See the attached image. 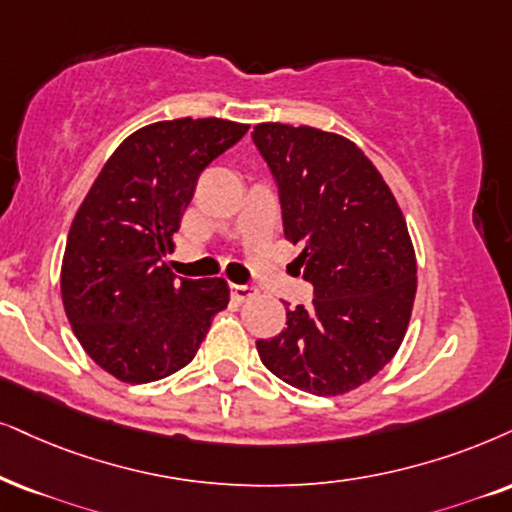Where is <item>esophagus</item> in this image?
<instances>
[{
  "mask_svg": "<svg viewBox=\"0 0 512 512\" xmlns=\"http://www.w3.org/2000/svg\"><path fill=\"white\" fill-rule=\"evenodd\" d=\"M255 295H257L255 286H238V283H231V297H234V302H245Z\"/></svg>",
  "mask_w": 512,
  "mask_h": 512,
  "instance_id": "1",
  "label": "esophagus"
}]
</instances>
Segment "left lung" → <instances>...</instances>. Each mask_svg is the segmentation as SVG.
Instances as JSON below:
<instances>
[{
	"label": "left lung",
	"mask_w": 512,
	"mask_h": 512,
	"mask_svg": "<svg viewBox=\"0 0 512 512\" xmlns=\"http://www.w3.org/2000/svg\"><path fill=\"white\" fill-rule=\"evenodd\" d=\"M252 141L278 186L283 234L314 286L309 307L286 314L262 364L297 390L335 397L390 361L416 297V252L390 186L364 151L316 127L262 122Z\"/></svg>",
	"instance_id": "left-lung-1"
}]
</instances>
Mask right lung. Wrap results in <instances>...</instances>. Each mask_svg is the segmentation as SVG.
Wrapping results in <instances>:
<instances>
[{
    "mask_svg": "<svg viewBox=\"0 0 512 512\" xmlns=\"http://www.w3.org/2000/svg\"><path fill=\"white\" fill-rule=\"evenodd\" d=\"M248 125L179 118L137 129L115 148L70 226L61 267L66 316L84 352L122 383H153L196 357L224 278H179L172 252L200 172Z\"/></svg>",
    "mask_w": 512,
    "mask_h": 512,
    "instance_id": "1",
    "label": "right lung"
}]
</instances>
